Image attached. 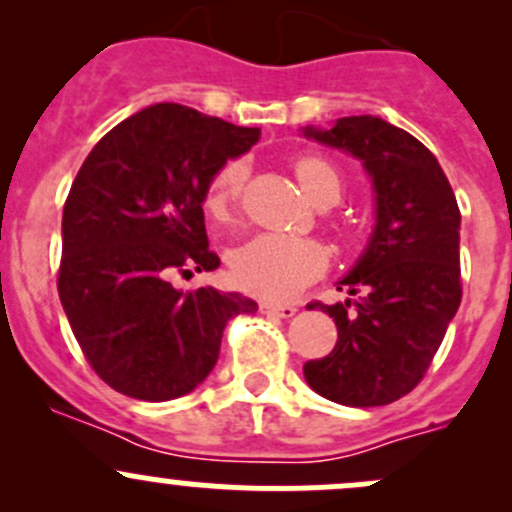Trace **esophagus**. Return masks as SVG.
<instances>
[{"label":"esophagus","instance_id":"obj_1","mask_svg":"<svg viewBox=\"0 0 512 512\" xmlns=\"http://www.w3.org/2000/svg\"><path fill=\"white\" fill-rule=\"evenodd\" d=\"M260 312L267 314V317H280V319H289L297 314V307L294 304H270V302H262L260 304Z\"/></svg>","mask_w":512,"mask_h":512}]
</instances>
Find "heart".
<instances>
[{"label":"heart","instance_id":"heart-1","mask_svg":"<svg viewBox=\"0 0 512 512\" xmlns=\"http://www.w3.org/2000/svg\"><path fill=\"white\" fill-rule=\"evenodd\" d=\"M299 185L314 205H337L344 195V175L324 156H302L294 163ZM247 168L230 160L210 178L203 205L215 223H230L245 188ZM329 255L312 237L262 232L230 255L232 280L240 289L270 302H285L312 285L327 270Z\"/></svg>","mask_w":512,"mask_h":512}]
</instances>
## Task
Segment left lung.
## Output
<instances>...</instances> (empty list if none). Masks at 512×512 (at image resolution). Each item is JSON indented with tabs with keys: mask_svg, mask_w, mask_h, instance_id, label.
<instances>
[{
	"mask_svg": "<svg viewBox=\"0 0 512 512\" xmlns=\"http://www.w3.org/2000/svg\"><path fill=\"white\" fill-rule=\"evenodd\" d=\"M304 133L364 160L376 190L374 237L339 282L356 299L307 304L334 319L337 344L304 379L337 404H391L421 384L461 304V210L436 156L381 118Z\"/></svg>",
	"mask_w": 512,
	"mask_h": 512,
	"instance_id": "obj_1",
	"label": "left lung"
}]
</instances>
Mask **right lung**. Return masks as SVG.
Returning a JSON list of instances; mask_svg holds the SVG:
<instances>
[{
  "mask_svg": "<svg viewBox=\"0 0 512 512\" xmlns=\"http://www.w3.org/2000/svg\"><path fill=\"white\" fill-rule=\"evenodd\" d=\"M257 141L260 128L156 103L111 128L71 183L56 287L86 361L118 394L193 391L218 361L225 324L257 309L237 292L173 287L175 275L220 265L205 188Z\"/></svg>",
  "mask_w": 512,
  "mask_h": 512,
  "instance_id": "1",
  "label": "right lung"
}]
</instances>
